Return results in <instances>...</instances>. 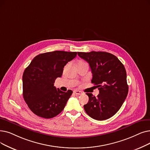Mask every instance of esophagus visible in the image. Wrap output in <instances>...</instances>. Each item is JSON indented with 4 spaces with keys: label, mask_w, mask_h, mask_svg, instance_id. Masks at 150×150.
Wrapping results in <instances>:
<instances>
[{
    "label": "esophagus",
    "mask_w": 150,
    "mask_h": 150,
    "mask_svg": "<svg viewBox=\"0 0 150 150\" xmlns=\"http://www.w3.org/2000/svg\"><path fill=\"white\" fill-rule=\"evenodd\" d=\"M74 93L76 95H80L81 94V92L80 91H77V90H74Z\"/></svg>",
    "instance_id": "1"
}]
</instances>
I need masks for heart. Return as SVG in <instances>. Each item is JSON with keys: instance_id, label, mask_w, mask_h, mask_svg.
<instances>
[{"instance_id": "obj_1", "label": "heart", "mask_w": 150, "mask_h": 150, "mask_svg": "<svg viewBox=\"0 0 150 150\" xmlns=\"http://www.w3.org/2000/svg\"><path fill=\"white\" fill-rule=\"evenodd\" d=\"M85 62H80L79 63V64H84Z\"/></svg>"}]
</instances>
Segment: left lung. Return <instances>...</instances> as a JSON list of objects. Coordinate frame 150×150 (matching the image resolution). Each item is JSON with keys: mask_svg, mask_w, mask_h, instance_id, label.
<instances>
[{"mask_svg": "<svg viewBox=\"0 0 150 150\" xmlns=\"http://www.w3.org/2000/svg\"><path fill=\"white\" fill-rule=\"evenodd\" d=\"M87 61L93 74L91 83L99 88L96 97L86 93L89 101L84 109L91 118L105 120L120 109L128 94L126 71L124 65L115 55L103 51L78 52Z\"/></svg>", "mask_w": 150, "mask_h": 150, "instance_id": "8db88e82", "label": "left lung"}]
</instances>
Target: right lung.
I'll return each mask as SVG.
<instances>
[{
    "instance_id": "right-lung-1",
    "label": "right lung",
    "mask_w": 150,
    "mask_h": 150,
    "mask_svg": "<svg viewBox=\"0 0 150 150\" xmlns=\"http://www.w3.org/2000/svg\"><path fill=\"white\" fill-rule=\"evenodd\" d=\"M76 52L54 51L35 56L23 75V94L31 111L44 118L59 115L73 93L63 92L54 86L55 80L62 75L66 64L76 56Z\"/></svg>"
}]
</instances>
